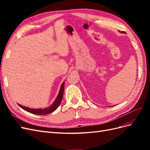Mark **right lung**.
I'll use <instances>...</instances> for the list:
<instances>
[{"label":"right lung","mask_w":150,"mask_h":150,"mask_svg":"<svg viewBox=\"0 0 150 150\" xmlns=\"http://www.w3.org/2000/svg\"><path fill=\"white\" fill-rule=\"evenodd\" d=\"M64 82H63V83L61 84L59 93V94L57 98L56 99L55 101H54L52 105L51 106H49V108H46L44 109H31L29 108L22 106L19 104H18V105H19L21 108L23 109L24 110L29 112L30 113H33V114H34V115H48L49 113H51L54 111H55L58 108V106H59V104L62 101L63 94H64Z\"/></svg>","instance_id":"add662e5"}]
</instances>
